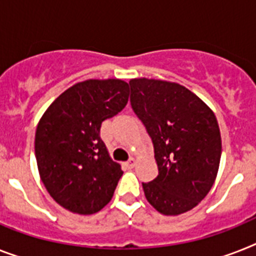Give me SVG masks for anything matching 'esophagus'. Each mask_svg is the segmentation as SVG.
<instances>
[{
  "mask_svg": "<svg viewBox=\"0 0 256 256\" xmlns=\"http://www.w3.org/2000/svg\"><path fill=\"white\" fill-rule=\"evenodd\" d=\"M124 164H126V166L128 168H134V164H136V161H134V158H130V161H126Z\"/></svg>",
  "mask_w": 256,
  "mask_h": 256,
  "instance_id": "obj_1",
  "label": "esophagus"
}]
</instances>
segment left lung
Returning <instances> with one entry per match:
<instances>
[{
    "mask_svg": "<svg viewBox=\"0 0 256 256\" xmlns=\"http://www.w3.org/2000/svg\"><path fill=\"white\" fill-rule=\"evenodd\" d=\"M130 106L154 146L157 178L142 183L158 212L176 216L195 208L212 188L221 158V134L213 111L175 82L134 78Z\"/></svg>",
    "mask_w": 256,
    "mask_h": 256,
    "instance_id": "1",
    "label": "left lung"
}]
</instances>
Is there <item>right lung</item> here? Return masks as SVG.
Instances as JSON below:
<instances>
[{"instance_id":"obj_1","label":"right lung","mask_w":256,"mask_h":256,"mask_svg":"<svg viewBox=\"0 0 256 256\" xmlns=\"http://www.w3.org/2000/svg\"><path fill=\"white\" fill-rule=\"evenodd\" d=\"M128 96L122 80H88L65 90L42 116L35 133L40 178L68 210L92 214L112 199L123 171L110 157L100 126Z\"/></svg>"}]
</instances>
